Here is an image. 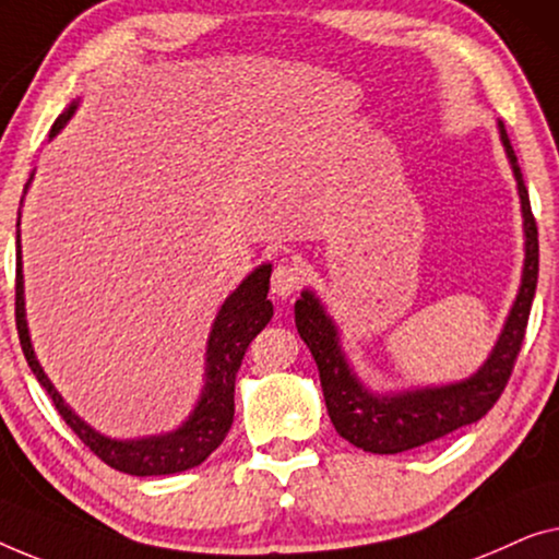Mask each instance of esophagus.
<instances>
[{"label": "esophagus", "mask_w": 559, "mask_h": 559, "mask_svg": "<svg viewBox=\"0 0 559 559\" xmlns=\"http://www.w3.org/2000/svg\"><path fill=\"white\" fill-rule=\"evenodd\" d=\"M301 283H304V273L296 263L281 261L276 269H273V276H271L273 296H278V298L294 296L296 290L301 288Z\"/></svg>", "instance_id": "esophagus-1"}]
</instances>
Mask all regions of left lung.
Returning <instances> with one entry per match:
<instances>
[{
    "mask_svg": "<svg viewBox=\"0 0 559 559\" xmlns=\"http://www.w3.org/2000/svg\"><path fill=\"white\" fill-rule=\"evenodd\" d=\"M499 133L509 164H512L519 200H522L524 271L522 286H519L516 301L509 311L504 329H501L497 347L476 374L461 382L440 384V388L374 395L359 382L355 369L349 367L340 344V332H336L332 317L324 311L319 298L311 290H304L296 301V329L306 347L311 349V357L317 359L329 418H332L336 433L361 451L403 453L453 433L463 426H471L497 405L509 377H512L516 355L524 342L526 321H530L534 288H537L539 240L537 219L532 215L522 169H519L512 141H509L501 121Z\"/></svg>",
    "mask_w": 559,
    "mask_h": 559,
    "instance_id": "left-lung-1",
    "label": "left lung"
}]
</instances>
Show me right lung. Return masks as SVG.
Masks as SVG:
<instances>
[{"instance_id":"right-lung-1","label":"right lung","mask_w":559,"mask_h":559,"mask_svg":"<svg viewBox=\"0 0 559 559\" xmlns=\"http://www.w3.org/2000/svg\"><path fill=\"white\" fill-rule=\"evenodd\" d=\"M75 111V100L52 123L50 136H55L62 126L68 123ZM33 179V177H29ZM29 185V182H27ZM20 225V223H17ZM271 265L265 263L255 269L250 276L225 298L215 324H212L207 340V369H204V388L190 418L171 433L148 436L139 440H116L100 436L88 423L66 405L55 384L47 380L40 361L35 357L33 342H29V329L25 319V281H22V250H20V230H17V283H14V317H17V334L22 352L37 382L52 397L62 420L70 430L98 455L100 461L116 471L131 476H164L179 474V471L194 468L223 443L227 430L233 426L235 415V374H238L240 361L246 357L248 344L261 334V329L273 317V304L269 301Z\"/></svg>"}]
</instances>
